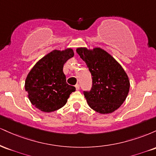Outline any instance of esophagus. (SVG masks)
I'll return each mask as SVG.
<instances>
[{"mask_svg": "<svg viewBox=\"0 0 156 156\" xmlns=\"http://www.w3.org/2000/svg\"><path fill=\"white\" fill-rule=\"evenodd\" d=\"M75 87H76V90H79V89H80V85L79 84H78L77 83L76 86H75Z\"/></svg>", "mask_w": 156, "mask_h": 156, "instance_id": "esophagus-1", "label": "esophagus"}]
</instances>
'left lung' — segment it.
<instances>
[{"label":"left lung","instance_id":"left-lung-1","mask_svg":"<svg viewBox=\"0 0 156 156\" xmlns=\"http://www.w3.org/2000/svg\"><path fill=\"white\" fill-rule=\"evenodd\" d=\"M76 52L92 75V89L83 92L88 105L100 114L114 112L124 103L129 92L128 75L115 58L101 48H78Z\"/></svg>","mask_w":156,"mask_h":156}]
</instances>
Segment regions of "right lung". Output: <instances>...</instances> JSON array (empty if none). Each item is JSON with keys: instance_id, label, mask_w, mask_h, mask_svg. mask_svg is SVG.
I'll use <instances>...</instances> for the list:
<instances>
[{"instance_id": "1", "label": "right lung", "mask_w": 156, "mask_h": 156, "mask_svg": "<svg viewBox=\"0 0 156 156\" xmlns=\"http://www.w3.org/2000/svg\"><path fill=\"white\" fill-rule=\"evenodd\" d=\"M74 55L72 48L53 50L36 63L25 81V89L31 104L43 112L63 107L76 88L68 85L64 64Z\"/></svg>"}]
</instances>
